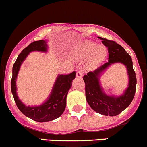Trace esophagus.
<instances>
[{"label": "esophagus", "instance_id": "obj_1", "mask_svg": "<svg viewBox=\"0 0 147 147\" xmlns=\"http://www.w3.org/2000/svg\"><path fill=\"white\" fill-rule=\"evenodd\" d=\"M76 78H82V73L81 72V71H78V72H76Z\"/></svg>", "mask_w": 147, "mask_h": 147}]
</instances>
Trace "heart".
<instances>
[{
	"label": "heart",
	"instance_id": "b5f03b06",
	"mask_svg": "<svg viewBox=\"0 0 147 147\" xmlns=\"http://www.w3.org/2000/svg\"><path fill=\"white\" fill-rule=\"evenodd\" d=\"M77 61L84 62L88 60L87 68L95 70L106 60L107 51L103 47H98L97 44L90 41H84L79 46L74 52Z\"/></svg>",
	"mask_w": 147,
	"mask_h": 147
}]
</instances>
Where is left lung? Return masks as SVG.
<instances>
[{
  "label": "left lung",
  "mask_w": 147,
  "mask_h": 147,
  "mask_svg": "<svg viewBox=\"0 0 147 147\" xmlns=\"http://www.w3.org/2000/svg\"><path fill=\"white\" fill-rule=\"evenodd\" d=\"M98 38L107 47L109 61L83 77L85 83L86 100L90 107L98 114L114 117L120 114L131 103L136 88V76L133 68L131 57L125 49L114 41ZM114 63L123 64L126 67L129 76L128 87L122 95L118 96L106 94L100 81L103 73Z\"/></svg>",
  "instance_id": "obj_1"
}]
</instances>
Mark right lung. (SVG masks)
I'll return each instance as SVG.
<instances>
[{"label": "right lung", "mask_w": 147, "mask_h": 147, "mask_svg": "<svg viewBox=\"0 0 147 147\" xmlns=\"http://www.w3.org/2000/svg\"><path fill=\"white\" fill-rule=\"evenodd\" d=\"M48 41L40 40L34 41L22 51L12 68V79L11 88L16 105L24 115L38 122H49L57 119L62 115L66 106V98L70 88L72 86L73 80L75 79L76 73L73 72L68 75H57L51 92L47 100L38 106H26L19 98L17 92V82L19 71L22 64L32 52H48Z\"/></svg>", "instance_id": "add662e5"}]
</instances>
